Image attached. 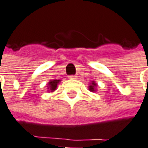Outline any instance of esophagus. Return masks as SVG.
I'll use <instances>...</instances> for the list:
<instances>
[{
	"label": "esophagus",
	"mask_w": 148,
	"mask_h": 148,
	"mask_svg": "<svg viewBox=\"0 0 148 148\" xmlns=\"http://www.w3.org/2000/svg\"><path fill=\"white\" fill-rule=\"evenodd\" d=\"M69 79H77V76L76 75H69Z\"/></svg>",
	"instance_id": "1"
}]
</instances>
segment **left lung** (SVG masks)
<instances>
[{"instance_id":"8db88e82","label":"left lung","mask_w":148,"mask_h":148,"mask_svg":"<svg viewBox=\"0 0 148 148\" xmlns=\"http://www.w3.org/2000/svg\"><path fill=\"white\" fill-rule=\"evenodd\" d=\"M96 86V84H95L94 82H92V85H91V86H90V88H89V89H90V90H91V91L95 90H94V86Z\"/></svg>"}]
</instances>
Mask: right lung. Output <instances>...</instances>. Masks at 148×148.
<instances>
[{"label":"right lung","mask_w":148,"mask_h":148,"mask_svg":"<svg viewBox=\"0 0 148 148\" xmlns=\"http://www.w3.org/2000/svg\"><path fill=\"white\" fill-rule=\"evenodd\" d=\"M58 82H59V80H57V79H55V80H52V81H50L49 82V87L51 89V91H53V90H56V88L58 86Z\"/></svg>","instance_id":"obj_1"}]
</instances>
